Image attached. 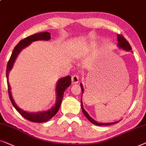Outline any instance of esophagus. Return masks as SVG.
Masks as SVG:
<instances>
[{"label": "esophagus", "instance_id": "obj_1", "mask_svg": "<svg viewBox=\"0 0 146 146\" xmlns=\"http://www.w3.org/2000/svg\"><path fill=\"white\" fill-rule=\"evenodd\" d=\"M71 81L73 83H77L79 81V76L76 74H74L72 75Z\"/></svg>", "mask_w": 146, "mask_h": 146}]
</instances>
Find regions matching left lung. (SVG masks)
Masks as SVG:
<instances>
[{
    "instance_id": "obj_1",
    "label": "left lung",
    "mask_w": 146,
    "mask_h": 146,
    "mask_svg": "<svg viewBox=\"0 0 146 146\" xmlns=\"http://www.w3.org/2000/svg\"><path fill=\"white\" fill-rule=\"evenodd\" d=\"M117 40H118V46H119L120 48H123L126 50H131V46L130 45L129 42L127 40L125 39V38L121 34H118L117 35ZM81 90H82V92H83V85L82 84H81ZM81 109H82V111L83 113V114L85 115L87 119H89V121L91 122V123L95 124L96 125H113V124L117 123L118 122H113V123H98L96 122L95 120H93L92 118H91L90 116L88 115V113L85 111V110L83 109V104H82V101L81 100Z\"/></svg>"
}]
</instances>
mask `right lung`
Instances as JSON below:
<instances>
[{
	"label": "right lung",
	"instance_id": "add662e5",
	"mask_svg": "<svg viewBox=\"0 0 146 146\" xmlns=\"http://www.w3.org/2000/svg\"><path fill=\"white\" fill-rule=\"evenodd\" d=\"M50 38V33L48 32L40 33L38 34H35L33 35H31L28 37L25 38L24 39L21 40L18 44L15 46V47L13 50L12 55L8 61L7 66V72H6V75H7V85H8V92H9V98L11 100V102L12 103L13 106L15 107L17 111L25 117V119L32 122H35V123H42V122H46L48 120L51 119L54 115L57 113L58 110L61 106V104L63 98V94L66 89L71 84V76H67L63 78L60 79L58 81L57 87H56V91H57V102H56L55 106L53 108L50 109V110L46 111L44 112H38V113H29L19 108L15 104L14 100L12 98L11 93V87H10L9 81H8V77H9V73L10 70L12 69L13 64L16 59V58L18 55V54L20 53V51L23 48L26 47L31 44V42L35 41V40H48Z\"/></svg>",
	"mask_w": 146,
	"mask_h": 146
}]
</instances>
